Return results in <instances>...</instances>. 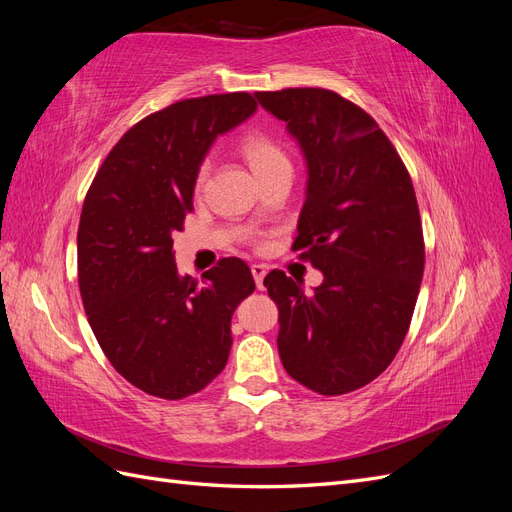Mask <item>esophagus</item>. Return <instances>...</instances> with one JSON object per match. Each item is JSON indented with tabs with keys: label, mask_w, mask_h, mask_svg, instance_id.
<instances>
[{
	"label": "esophagus",
	"mask_w": 512,
	"mask_h": 512,
	"mask_svg": "<svg viewBox=\"0 0 512 512\" xmlns=\"http://www.w3.org/2000/svg\"><path fill=\"white\" fill-rule=\"evenodd\" d=\"M252 275H254L256 288H258V290L265 288V284H262V280H265V275H267V267H265V265H252Z\"/></svg>",
	"instance_id": "1"
}]
</instances>
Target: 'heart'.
Wrapping results in <instances>:
<instances>
[{
    "mask_svg": "<svg viewBox=\"0 0 512 512\" xmlns=\"http://www.w3.org/2000/svg\"><path fill=\"white\" fill-rule=\"evenodd\" d=\"M241 153L258 179L275 173V170L290 166L286 151L277 145L271 136L262 134V132L245 134L241 141ZM207 170H209L207 162L198 168V175H196L198 185H203V181L207 177Z\"/></svg>",
    "mask_w": 512,
    "mask_h": 512,
    "instance_id": "1",
    "label": "heart"
}]
</instances>
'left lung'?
Returning a JSON list of instances; mask_svg holds the SVG:
<instances>
[{"label":"left lung","mask_w":512,"mask_h":512,"mask_svg":"<svg viewBox=\"0 0 512 512\" xmlns=\"http://www.w3.org/2000/svg\"><path fill=\"white\" fill-rule=\"evenodd\" d=\"M307 162L294 252L324 280L312 294L284 271L265 277L280 309L277 350L288 374L320 395L376 380L404 344L423 280L425 243L412 179L361 106L335 91H256Z\"/></svg>","instance_id":"obj_1"}]
</instances>
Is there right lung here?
<instances>
[{"label":"right lung","mask_w":512,"mask_h":512,"mask_svg":"<svg viewBox=\"0 0 512 512\" xmlns=\"http://www.w3.org/2000/svg\"><path fill=\"white\" fill-rule=\"evenodd\" d=\"M254 111L256 100L237 91L151 113L119 138L85 196L79 286L87 320L106 359L147 395L203 391L228 361L232 314L256 288L241 258H222L196 282L179 275L173 252L209 147Z\"/></svg>","instance_id":"obj_1"}]
</instances>
